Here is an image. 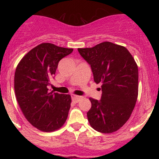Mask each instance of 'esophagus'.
Listing matches in <instances>:
<instances>
[{"label":"esophagus","mask_w":159,"mask_h":159,"mask_svg":"<svg viewBox=\"0 0 159 159\" xmlns=\"http://www.w3.org/2000/svg\"><path fill=\"white\" fill-rule=\"evenodd\" d=\"M72 100L75 102H78L80 101V99L81 98V96H75V95H72Z\"/></svg>","instance_id":"obj_1"}]
</instances>
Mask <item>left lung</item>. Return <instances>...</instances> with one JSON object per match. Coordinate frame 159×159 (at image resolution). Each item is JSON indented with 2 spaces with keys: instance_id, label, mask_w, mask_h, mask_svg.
<instances>
[{
  "instance_id": "8db88e82",
  "label": "left lung",
  "mask_w": 159,
  "mask_h": 159,
  "mask_svg": "<svg viewBox=\"0 0 159 159\" xmlns=\"http://www.w3.org/2000/svg\"><path fill=\"white\" fill-rule=\"evenodd\" d=\"M90 65L94 81L102 84L100 100L90 98L87 113L92 128L109 134L127 122L135 106L138 95V68L126 48L110 42L93 48H78Z\"/></svg>"
}]
</instances>
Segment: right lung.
Listing matches in <instances>:
<instances>
[{"label":"right lung","instance_id":"right-lung-1","mask_svg":"<svg viewBox=\"0 0 159 159\" xmlns=\"http://www.w3.org/2000/svg\"><path fill=\"white\" fill-rule=\"evenodd\" d=\"M72 51L42 43L27 53L16 67V100L27 121L40 131L57 130L67 119L72 102L70 95L49 92L47 86L55 75L59 61Z\"/></svg>","mask_w":159,"mask_h":159}]
</instances>
